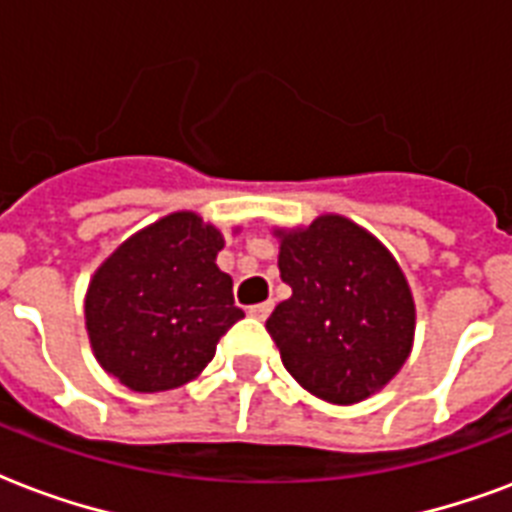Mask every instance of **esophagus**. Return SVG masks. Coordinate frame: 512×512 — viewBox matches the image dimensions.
<instances>
[{"instance_id": "esophagus-1", "label": "esophagus", "mask_w": 512, "mask_h": 512, "mask_svg": "<svg viewBox=\"0 0 512 512\" xmlns=\"http://www.w3.org/2000/svg\"><path fill=\"white\" fill-rule=\"evenodd\" d=\"M272 301H264V304H253V307H248V315L256 320H267L269 318V312H272Z\"/></svg>"}]
</instances>
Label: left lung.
<instances>
[{
    "mask_svg": "<svg viewBox=\"0 0 512 512\" xmlns=\"http://www.w3.org/2000/svg\"><path fill=\"white\" fill-rule=\"evenodd\" d=\"M291 299L269 315L283 366L328 403H358L398 374L414 344V296L392 253L344 216L275 229Z\"/></svg>",
    "mask_w": 512,
    "mask_h": 512,
    "instance_id": "left-lung-1",
    "label": "left lung"
}]
</instances>
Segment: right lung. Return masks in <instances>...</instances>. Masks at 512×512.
Returning <instances> with one entry per match:
<instances>
[{
    "mask_svg": "<svg viewBox=\"0 0 512 512\" xmlns=\"http://www.w3.org/2000/svg\"><path fill=\"white\" fill-rule=\"evenodd\" d=\"M224 237L192 211L170 213L128 237L95 269L85 326L95 360L136 392L192 382L245 312L216 267Z\"/></svg>",
    "mask_w": 512,
    "mask_h": 512,
    "instance_id": "1",
    "label": "right lung"
}]
</instances>
